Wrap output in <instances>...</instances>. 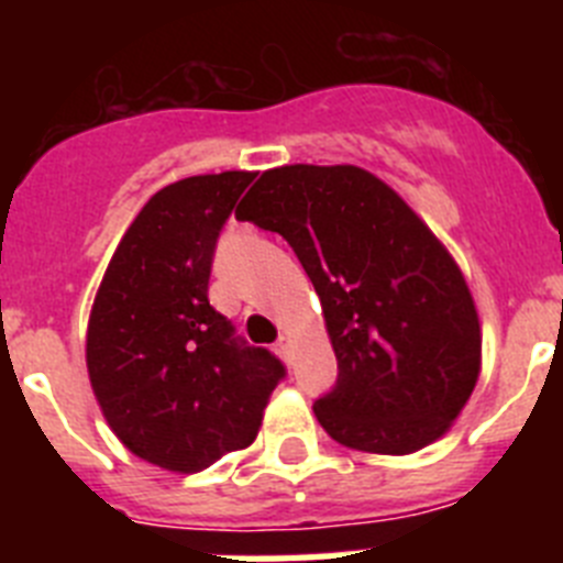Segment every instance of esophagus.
Listing matches in <instances>:
<instances>
[{
    "instance_id": "1",
    "label": "esophagus",
    "mask_w": 563,
    "mask_h": 563,
    "mask_svg": "<svg viewBox=\"0 0 563 563\" xmlns=\"http://www.w3.org/2000/svg\"><path fill=\"white\" fill-rule=\"evenodd\" d=\"M276 350H278V355L287 357V350H290V341H287V338L282 335V338H278V343H276Z\"/></svg>"
}]
</instances>
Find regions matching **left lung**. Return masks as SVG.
Wrapping results in <instances>:
<instances>
[{
  "label": "left lung",
  "instance_id": "1",
  "mask_svg": "<svg viewBox=\"0 0 563 563\" xmlns=\"http://www.w3.org/2000/svg\"><path fill=\"white\" fill-rule=\"evenodd\" d=\"M239 220L287 239L310 276L338 357L312 402L341 445L411 454L451 429L479 377L474 298L440 239L357 166L271 168Z\"/></svg>",
  "mask_w": 563,
  "mask_h": 563
}]
</instances>
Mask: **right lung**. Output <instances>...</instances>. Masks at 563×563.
Segmentation results:
<instances>
[{"label":"right lung","instance_id":"right-lung-1","mask_svg":"<svg viewBox=\"0 0 563 563\" xmlns=\"http://www.w3.org/2000/svg\"><path fill=\"white\" fill-rule=\"evenodd\" d=\"M256 174L161 188L114 251L87 330V369L118 440L141 460L194 474L258 434L287 375L208 301L217 239Z\"/></svg>","mask_w":563,"mask_h":563}]
</instances>
